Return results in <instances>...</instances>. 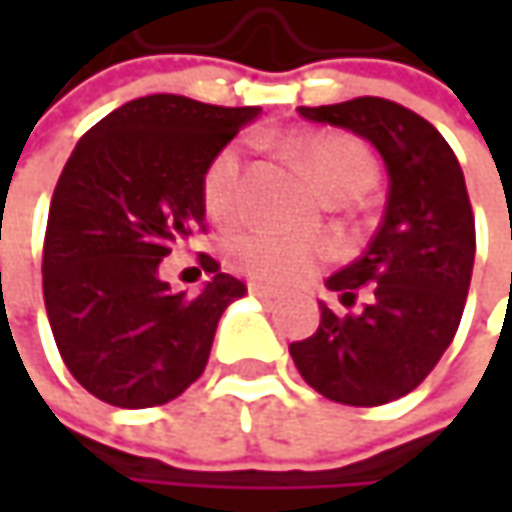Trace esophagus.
<instances>
[{
	"label": "esophagus",
	"instance_id": "34e87169",
	"mask_svg": "<svg viewBox=\"0 0 512 512\" xmlns=\"http://www.w3.org/2000/svg\"><path fill=\"white\" fill-rule=\"evenodd\" d=\"M247 290L253 293V296H259V299H265V302H273V299H279V290H273V287L259 285V282H250Z\"/></svg>",
	"mask_w": 512,
	"mask_h": 512
}]
</instances>
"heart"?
I'll use <instances>...</instances> for the list:
<instances>
[{
    "mask_svg": "<svg viewBox=\"0 0 512 512\" xmlns=\"http://www.w3.org/2000/svg\"><path fill=\"white\" fill-rule=\"evenodd\" d=\"M293 150L302 156L313 182L325 196L339 193V190L362 193L376 179V162L370 150L347 133H333V130L302 133L293 139ZM202 199L213 219L225 222L236 216L239 199H242L239 145H227L210 159L202 176ZM325 253V245L313 239L282 236L273 230H253L230 245V262L253 282L287 287L307 282L325 262Z\"/></svg>",
    "mask_w": 512,
    "mask_h": 512,
    "instance_id": "heart-1",
    "label": "heart"
}]
</instances>
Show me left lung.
Returning <instances> with one entry per match:
<instances>
[{
  "label": "left lung",
  "instance_id": "1",
  "mask_svg": "<svg viewBox=\"0 0 512 512\" xmlns=\"http://www.w3.org/2000/svg\"><path fill=\"white\" fill-rule=\"evenodd\" d=\"M299 113L367 139L382 153L390 190L367 250L327 279L344 305L359 293L367 305L339 316L322 302L316 333L290 344V356L330 402H396L427 379L462 322L476 256L462 165L439 130L390 99L359 96Z\"/></svg>",
  "mask_w": 512,
  "mask_h": 512
}]
</instances>
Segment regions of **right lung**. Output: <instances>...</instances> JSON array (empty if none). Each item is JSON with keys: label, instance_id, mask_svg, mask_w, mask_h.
<instances>
[{"label": "right lung", "instance_id": "1", "mask_svg": "<svg viewBox=\"0 0 512 512\" xmlns=\"http://www.w3.org/2000/svg\"><path fill=\"white\" fill-rule=\"evenodd\" d=\"M256 116L153 93L76 142L50 199L42 290L62 362L96 399L156 407L202 376L225 307L247 287L202 256L213 279L173 293L159 265L205 227V168Z\"/></svg>", "mask_w": 512, "mask_h": 512}]
</instances>
